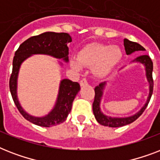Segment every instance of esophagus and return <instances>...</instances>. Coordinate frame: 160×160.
Instances as JSON below:
<instances>
[{"label":"esophagus","instance_id":"esophagus-1","mask_svg":"<svg viewBox=\"0 0 160 160\" xmlns=\"http://www.w3.org/2000/svg\"><path fill=\"white\" fill-rule=\"evenodd\" d=\"M80 86H85V85H88L87 80H86V79H85V78H84V79H82V80L80 81Z\"/></svg>","mask_w":160,"mask_h":160}]
</instances>
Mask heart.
Here are the masks:
<instances>
[{
    "label": "heart",
    "instance_id": "b5f03b06",
    "mask_svg": "<svg viewBox=\"0 0 160 160\" xmlns=\"http://www.w3.org/2000/svg\"><path fill=\"white\" fill-rule=\"evenodd\" d=\"M123 57V52L118 46H105L98 43L88 44L77 54V57L70 59L72 69L80 70L84 67H93V73L98 77L109 75Z\"/></svg>",
    "mask_w": 160,
    "mask_h": 160
}]
</instances>
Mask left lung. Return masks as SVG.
<instances>
[{
  "instance_id": "obj_1",
  "label": "left lung",
  "mask_w": 160,
  "mask_h": 160,
  "mask_svg": "<svg viewBox=\"0 0 160 160\" xmlns=\"http://www.w3.org/2000/svg\"><path fill=\"white\" fill-rule=\"evenodd\" d=\"M124 46L125 49V52L127 55H131L135 51H144L145 49L139 44L136 42L129 41L128 39L124 40ZM131 63H140L144 66L145 69V75H146L147 81L149 83V95L147 98V100L144 106L139 109V111L135 113L131 116L128 117H112L106 115L101 111L100 109V103L102 100L103 95H104V90H105V85H106V81L100 83V85H97L95 88V100L93 103V113L95 114V117L98 123L102 124L104 126L113 127V128H117V127H121L127 125V124H131L132 122L136 120L139 118L144 109H146L147 105L149 104L150 98L153 94V88H154V81H153V77H152V73H153V62L149 55H143L140 56H138L135 58L134 60H132Z\"/></svg>"
}]
</instances>
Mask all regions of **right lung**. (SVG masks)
<instances>
[{
	"label": "right lung",
	"instance_id": "1",
	"mask_svg": "<svg viewBox=\"0 0 160 160\" xmlns=\"http://www.w3.org/2000/svg\"><path fill=\"white\" fill-rule=\"evenodd\" d=\"M72 41L68 33L45 32L39 36H32L24 41L16 51L13 59V68L10 78V90L14 103L22 116L28 121L42 127H51L62 123L66 119L72 107L75 96L80 91V84L68 79L60 80L59 92L55 106L45 116L36 117L28 114L20 104L17 95V80L21 64L33 55H47L69 61V48L67 44ZM62 66L63 64L60 62Z\"/></svg>",
	"mask_w": 160,
	"mask_h": 160
}]
</instances>
